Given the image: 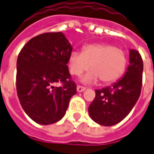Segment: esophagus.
Instances as JSON below:
<instances>
[{"mask_svg":"<svg viewBox=\"0 0 154 154\" xmlns=\"http://www.w3.org/2000/svg\"><path fill=\"white\" fill-rule=\"evenodd\" d=\"M85 90V87L80 86V85H78V86H77V91H78V92H82V91H84Z\"/></svg>","mask_w":154,"mask_h":154,"instance_id":"1","label":"esophagus"}]
</instances>
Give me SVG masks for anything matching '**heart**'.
Returning a JSON list of instances; mask_svg holds the SVG:
<instances>
[{"mask_svg": "<svg viewBox=\"0 0 154 154\" xmlns=\"http://www.w3.org/2000/svg\"><path fill=\"white\" fill-rule=\"evenodd\" d=\"M71 75H81L91 70L83 77L85 83H94L99 79L103 84H110L119 79L126 66V55L121 49L111 44L97 43L83 46L82 52L73 51L69 57Z\"/></svg>", "mask_w": 154, "mask_h": 154, "instance_id": "obj_1", "label": "heart"}]
</instances>
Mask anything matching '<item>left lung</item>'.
<instances>
[{"mask_svg": "<svg viewBox=\"0 0 154 154\" xmlns=\"http://www.w3.org/2000/svg\"><path fill=\"white\" fill-rule=\"evenodd\" d=\"M143 62L140 53L130 51V65L122 79L112 85L96 90L88 108L91 118L104 126L116 125L127 116L140 97Z\"/></svg>", "mask_w": 154, "mask_h": 154, "instance_id": "obj_1", "label": "left lung"}]
</instances>
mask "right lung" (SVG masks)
I'll return each mask as SVG.
<instances>
[{
	"label": "right lung",
	"instance_id": "obj_1",
	"mask_svg": "<svg viewBox=\"0 0 154 154\" xmlns=\"http://www.w3.org/2000/svg\"><path fill=\"white\" fill-rule=\"evenodd\" d=\"M72 49L62 32H48L32 38L18 54L17 97L28 116L40 125L59 121L76 93L67 65ZM56 83L62 85L54 88Z\"/></svg>",
	"mask_w": 154,
	"mask_h": 154
}]
</instances>
